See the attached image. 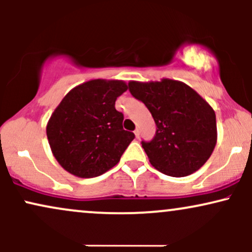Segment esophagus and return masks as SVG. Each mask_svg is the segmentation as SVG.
<instances>
[{"mask_svg": "<svg viewBox=\"0 0 252 252\" xmlns=\"http://www.w3.org/2000/svg\"><path fill=\"white\" fill-rule=\"evenodd\" d=\"M134 134H135V136H136V138H138V137H140V130H138V129H135Z\"/></svg>", "mask_w": 252, "mask_h": 252, "instance_id": "esophagus-1", "label": "esophagus"}]
</instances>
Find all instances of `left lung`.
Here are the masks:
<instances>
[{"label": "left lung", "mask_w": 252, "mask_h": 252, "mask_svg": "<svg viewBox=\"0 0 252 252\" xmlns=\"http://www.w3.org/2000/svg\"><path fill=\"white\" fill-rule=\"evenodd\" d=\"M128 89L155 121L153 140L141 143L156 169L181 178L209 160L217 143L216 114L194 90L172 79L130 82Z\"/></svg>", "instance_id": "1"}]
</instances>
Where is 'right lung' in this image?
Masks as SVG:
<instances>
[{"mask_svg": "<svg viewBox=\"0 0 252 252\" xmlns=\"http://www.w3.org/2000/svg\"><path fill=\"white\" fill-rule=\"evenodd\" d=\"M126 84L90 80L72 89L48 121L52 153L63 169L79 178H94L116 166L135 138L123 129L124 116L115 102Z\"/></svg>", "mask_w": 252, "mask_h": 252, "instance_id": "obj_1", "label": "right lung"}]
</instances>
